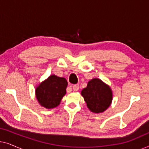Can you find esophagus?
<instances>
[{
	"label": "esophagus",
	"instance_id": "1",
	"mask_svg": "<svg viewBox=\"0 0 149 149\" xmlns=\"http://www.w3.org/2000/svg\"><path fill=\"white\" fill-rule=\"evenodd\" d=\"M72 89L74 91H78L79 89V85H74L72 86Z\"/></svg>",
	"mask_w": 149,
	"mask_h": 149
}]
</instances>
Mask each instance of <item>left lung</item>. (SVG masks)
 Here are the masks:
<instances>
[{
    "mask_svg": "<svg viewBox=\"0 0 149 149\" xmlns=\"http://www.w3.org/2000/svg\"><path fill=\"white\" fill-rule=\"evenodd\" d=\"M81 94L89 111L94 113L104 112L111 106L113 96L111 87L98 78L89 81Z\"/></svg>",
    "mask_w": 149,
    "mask_h": 149,
    "instance_id": "left-lung-1",
    "label": "left lung"
}]
</instances>
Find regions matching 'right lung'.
Instances as JSON below:
<instances>
[{
	"label": "right lung",
	"instance_id": "obj_1",
	"mask_svg": "<svg viewBox=\"0 0 149 149\" xmlns=\"http://www.w3.org/2000/svg\"><path fill=\"white\" fill-rule=\"evenodd\" d=\"M67 85L64 77L50 75L36 87L35 95L39 104L47 109L58 107L66 94Z\"/></svg>",
	"mask_w": 149,
	"mask_h": 149
}]
</instances>
